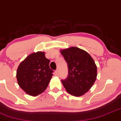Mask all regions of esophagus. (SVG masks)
Masks as SVG:
<instances>
[{
  "label": "esophagus",
  "mask_w": 121,
  "mask_h": 121,
  "mask_svg": "<svg viewBox=\"0 0 121 121\" xmlns=\"http://www.w3.org/2000/svg\"><path fill=\"white\" fill-rule=\"evenodd\" d=\"M59 70H58V69H57V70H55V75H56V76H57L58 74H59Z\"/></svg>",
  "instance_id": "1"
}]
</instances>
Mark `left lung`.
<instances>
[{
	"label": "left lung",
	"instance_id": "left-lung-1",
	"mask_svg": "<svg viewBox=\"0 0 121 121\" xmlns=\"http://www.w3.org/2000/svg\"><path fill=\"white\" fill-rule=\"evenodd\" d=\"M66 61L68 76L61 82L71 95L80 97L89 91L97 77V66L88 53L77 47L60 51Z\"/></svg>",
	"mask_w": 121,
	"mask_h": 121
}]
</instances>
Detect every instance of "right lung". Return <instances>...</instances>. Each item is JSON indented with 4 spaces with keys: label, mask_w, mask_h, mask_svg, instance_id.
Here are the masks:
<instances>
[{
    "label": "right lung",
    "mask_w": 121,
    "mask_h": 121,
    "mask_svg": "<svg viewBox=\"0 0 121 121\" xmlns=\"http://www.w3.org/2000/svg\"><path fill=\"white\" fill-rule=\"evenodd\" d=\"M49 62L44 52L33 53L27 56L19 65L16 72L19 86L32 96L42 93L53 75Z\"/></svg>",
    "instance_id": "1"
}]
</instances>
